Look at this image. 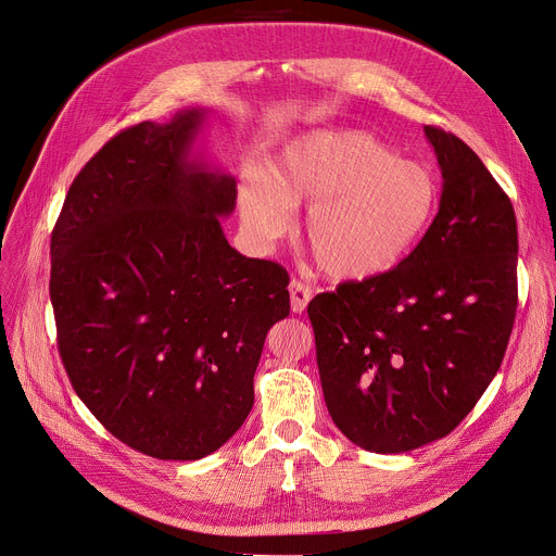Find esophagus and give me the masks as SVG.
<instances>
[{
	"instance_id": "34e87169",
	"label": "esophagus",
	"mask_w": 556,
	"mask_h": 556,
	"mask_svg": "<svg viewBox=\"0 0 556 556\" xmlns=\"http://www.w3.org/2000/svg\"><path fill=\"white\" fill-rule=\"evenodd\" d=\"M288 290H290V308H292V313H304L306 308H308V304H311V299H313V288L308 286V283H304V281H299V279H292L290 281V286H288Z\"/></svg>"
}]
</instances>
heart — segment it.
Wrapping results in <instances>:
<instances>
[{
	"mask_svg": "<svg viewBox=\"0 0 556 556\" xmlns=\"http://www.w3.org/2000/svg\"><path fill=\"white\" fill-rule=\"evenodd\" d=\"M311 206L304 237L326 275L362 281L396 268L421 243L439 208V184L359 130H313L239 184V211L262 241L279 239L292 208Z\"/></svg>",
	"mask_w": 556,
	"mask_h": 556,
	"instance_id": "obj_1",
	"label": "heart"
}]
</instances>
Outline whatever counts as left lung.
<instances>
[{"instance_id": "left-lung-1", "label": "left lung", "mask_w": 556, "mask_h": 556, "mask_svg": "<svg viewBox=\"0 0 556 556\" xmlns=\"http://www.w3.org/2000/svg\"><path fill=\"white\" fill-rule=\"evenodd\" d=\"M439 213L396 268L308 304L324 399L355 445L396 454L457 428L494 379L517 315V217L475 150L426 126Z\"/></svg>"}]
</instances>
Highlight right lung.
<instances>
[{
  "instance_id": "add662e5",
  "label": "right lung",
  "mask_w": 556,
  "mask_h": 556,
  "mask_svg": "<svg viewBox=\"0 0 556 556\" xmlns=\"http://www.w3.org/2000/svg\"><path fill=\"white\" fill-rule=\"evenodd\" d=\"M208 109L141 122L75 177L50 241V301L68 379L102 426L164 462L219 450L288 317V273L237 252L219 217L237 181L194 141Z\"/></svg>"
}]
</instances>
